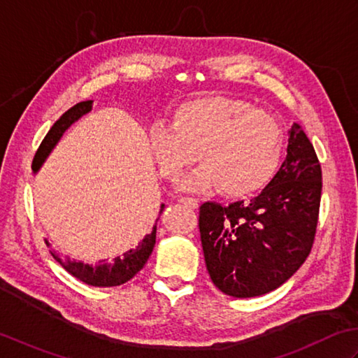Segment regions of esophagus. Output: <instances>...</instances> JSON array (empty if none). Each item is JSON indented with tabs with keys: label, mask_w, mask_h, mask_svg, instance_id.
Instances as JSON below:
<instances>
[{
	"label": "esophagus",
	"mask_w": 358,
	"mask_h": 358,
	"mask_svg": "<svg viewBox=\"0 0 358 358\" xmlns=\"http://www.w3.org/2000/svg\"><path fill=\"white\" fill-rule=\"evenodd\" d=\"M179 202L182 203V206H187V207H189V208H196V207H198V201H196L194 198H188V196H180Z\"/></svg>",
	"instance_id": "34e87169"
}]
</instances>
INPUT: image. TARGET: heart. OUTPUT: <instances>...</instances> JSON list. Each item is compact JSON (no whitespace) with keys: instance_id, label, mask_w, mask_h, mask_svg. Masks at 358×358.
Masks as SVG:
<instances>
[{"instance_id":"1","label":"heart","mask_w":358,"mask_h":358,"mask_svg":"<svg viewBox=\"0 0 358 358\" xmlns=\"http://www.w3.org/2000/svg\"><path fill=\"white\" fill-rule=\"evenodd\" d=\"M150 148L165 179L178 180L198 152L202 165L185 182L188 188L217 185L224 194L244 196L266 187L278 171L286 131L245 100L203 97L179 105L171 123H155Z\"/></svg>"}]
</instances>
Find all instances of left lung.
I'll return each mask as SVG.
<instances>
[{"label":"left lung","mask_w":358,"mask_h":358,"mask_svg":"<svg viewBox=\"0 0 358 358\" xmlns=\"http://www.w3.org/2000/svg\"><path fill=\"white\" fill-rule=\"evenodd\" d=\"M322 166L298 123L289 131L287 156L257 198L227 207L203 202L199 231L211 281L225 295H264L286 282L315 239Z\"/></svg>","instance_id":"1"}]
</instances>
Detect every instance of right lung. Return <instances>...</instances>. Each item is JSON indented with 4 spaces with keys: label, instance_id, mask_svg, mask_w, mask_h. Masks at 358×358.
<instances>
[{
    "label": "right lung",
    "instance_id": "add662e5",
    "mask_svg": "<svg viewBox=\"0 0 358 358\" xmlns=\"http://www.w3.org/2000/svg\"><path fill=\"white\" fill-rule=\"evenodd\" d=\"M91 109H92V100L80 101V103L69 108L68 111L54 123L52 128L49 129V133L46 134L45 138H43L41 145L35 152V157L32 160L34 173L40 170V166L50 155V151L54 150L58 141H60L64 131H66L72 123L82 117V115L90 113ZM164 208L165 206L162 203V206H160L159 216L162 215ZM157 221L155 225H152V231L142 239V243H138V245H136V249H129L128 252L123 253L122 257H117L111 261L101 259L96 262V264H85V262H77L74 259H71L69 257H63V255L57 253L52 249H50V253H52L55 261L60 262L64 271L69 272L72 276H76L77 280L90 284V286H96V287L120 286V284L134 278V275L137 272H141L142 267L147 264L152 249H155V244H156ZM46 244L49 245L48 241Z\"/></svg>",
    "mask_w": 358,
    "mask_h": 358
}]
</instances>
